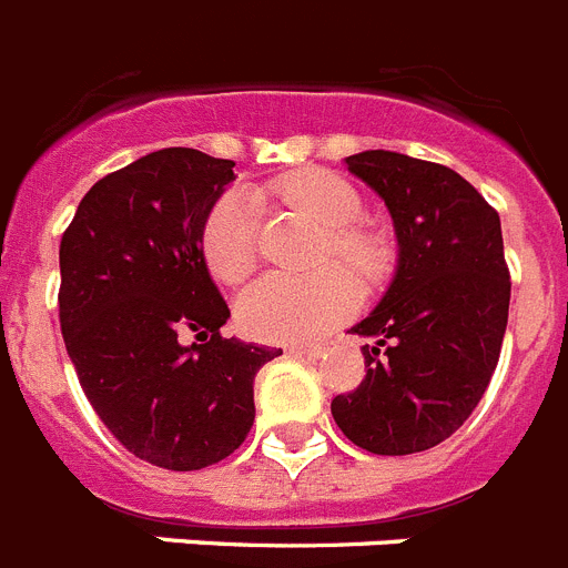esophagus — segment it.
<instances>
[{"instance_id":"esophagus-1","label":"esophagus","mask_w":568,"mask_h":568,"mask_svg":"<svg viewBox=\"0 0 568 568\" xmlns=\"http://www.w3.org/2000/svg\"><path fill=\"white\" fill-rule=\"evenodd\" d=\"M285 352H288L291 357H320L323 348H320V345H288Z\"/></svg>"}]
</instances>
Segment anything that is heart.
Listing matches in <instances>:
<instances>
[{
    "label": "heart",
    "instance_id": "obj_1",
    "mask_svg": "<svg viewBox=\"0 0 568 568\" xmlns=\"http://www.w3.org/2000/svg\"><path fill=\"white\" fill-rule=\"evenodd\" d=\"M283 202L317 220L325 231L323 260H339L366 283L392 265V248L379 231L357 223L363 196L345 176L325 168H297L274 182ZM202 263L220 283H240L260 260V214L251 196L231 191L211 205L200 231ZM363 291L339 265L291 277L268 274L236 297V323L265 343H312L359 308Z\"/></svg>",
    "mask_w": 568,
    "mask_h": 568
}]
</instances>
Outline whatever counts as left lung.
Wrapping results in <instances>:
<instances>
[{"label": "left lung", "instance_id": "8db88e82", "mask_svg": "<svg viewBox=\"0 0 568 568\" xmlns=\"http://www.w3.org/2000/svg\"><path fill=\"white\" fill-rule=\"evenodd\" d=\"M392 211L400 265L383 303L352 328L366 377L332 414L372 455L437 446L475 412L500 359L511 280L500 216L471 182L394 151L345 156Z\"/></svg>", "mask_w": 568, "mask_h": 568}]
</instances>
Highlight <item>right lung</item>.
Here are the masks:
<instances>
[{
    "label": "right lung",
    "mask_w": 568,
    "mask_h": 568,
    "mask_svg": "<svg viewBox=\"0 0 568 568\" xmlns=\"http://www.w3.org/2000/svg\"><path fill=\"white\" fill-rule=\"evenodd\" d=\"M234 162L162 148L102 176L59 243V325L108 432L171 471L220 463L254 426V377L283 348L225 339L200 231ZM194 333L200 344L182 346Z\"/></svg>",
    "instance_id": "right-lung-1"
}]
</instances>
